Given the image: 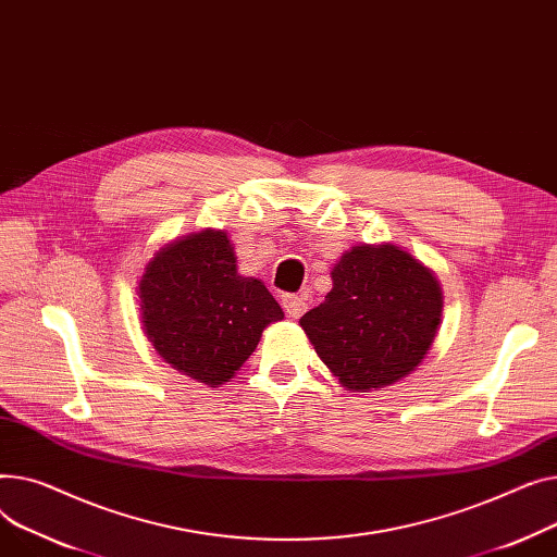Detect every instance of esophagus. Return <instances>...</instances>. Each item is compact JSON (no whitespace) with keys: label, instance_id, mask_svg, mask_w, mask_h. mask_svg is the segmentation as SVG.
<instances>
[{"label":"esophagus","instance_id":"esophagus-1","mask_svg":"<svg viewBox=\"0 0 557 557\" xmlns=\"http://www.w3.org/2000/svg\"><path fill=\"white\" fill-rule=\"evenodd\" d=\"M283 310H285L289 317L299 319V317L308 310V304H306L304 297H297V294H283Z\"/></svg>","mask_w":557,"mask_h":557}]
</instances>
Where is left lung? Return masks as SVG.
Masks as SVG:
<instances>
[{
  "label": "left lung",
  "instance_id": "left-lung-1",
  "mask_svg": "<svg viewBox=\"0 0 557 557\" xmlns=\"http://www.w3.org/2000/svg\"><path fill=\"white\" fill-rule=\"evenodd\" d=\"M325 301L301 317L321 362L348 391L407 377L434 344L443 292L434 272L396 245H359L331 272Z\"/></svg>",
  "mask_w": 557,
  "mask_h": 557
}]
</instances>
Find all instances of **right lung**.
<instances>
[{"instance_id": "obj_1", "label": "right lung", "mask_w": 557, "mask_h": 557, "mask_svg": "<svg viewBox=\"0 0 557 557\" xmlns=\"http://www.w3.org/2000/svg\"><path fill=\"white\" fill-rule=\"evenodd\" d=\"M137 292L144 333L163 362L209 386L232 380L283 319L270 289L238 274L234 247L215 228L161 247Z\"/></svg>"}]
</instances>
